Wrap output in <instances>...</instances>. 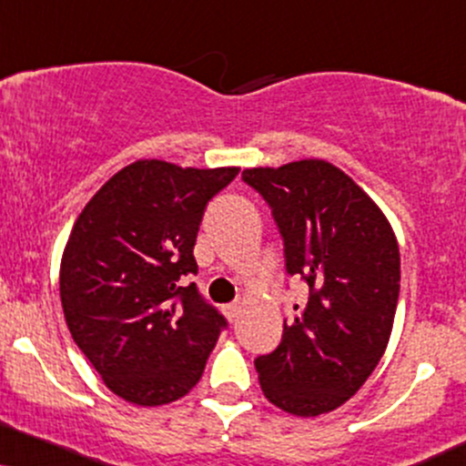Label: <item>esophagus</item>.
Listing matches in <instances>:
<instances>
[{"mask_svg": "<svg viewBox=\"0 0 466 466\" xmlns=\"http://www.w3.org/2000/svg\"><path fill=\"white\" fill-rule=\"evenodd\" d=\"M223 312H226V317L229 319V321H237L238 319V312H240V306L238 304H228V306H223Z\"/></svg>", "mask_w": 466, "mask_h": 466, "instance_id": "34e87169", "label": "esophagus"}]
</instances>
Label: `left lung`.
<instances>
[{"label": "left lung", "instance_id": "8db88e82", "mask_svg": "<svg viewBox=\"0 0 466 466\" xmlns=\"http://www.w3.org/2000/svg\"><path fill=\"white\" fill-rule=\"evenodd\" d=\"M243 179L271 206L287 271L308 284L282 343L256 358L262 393L295 417L332 412L389 345L400 297L395 232L354 179L325 160L256 167Z\"/></svg>", "mask_w": 466, "mask_h": 466}]
</instances>
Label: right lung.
<instances>
[{
  "mask_svg": "<svg viewBox=\"0 0 466 466\" xmlns=\"http://www.w3.org/2000/svg\"><path fill=\"white\" fill-rule=\"evenodd\" d=\"M238 167L137 160L73 223L60 301L82 354L121 400L162 406L199 382L226 319L199 295L193 248L206 204Z\"/></svg>",
  "mask_w": 466,
  "mask_h": 466,
  "instance_id": "add662e5",
  "label": "right lung"
}]
</instances>
